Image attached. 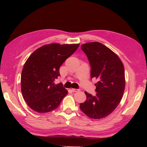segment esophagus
Segmentation results:
<instances>
[{"label": "esophagus", "instance_id": "1", "mask_svg": "<svg viewBox=\"0 0 147 147\" xmlns=\"http://www.w3.org/2000/svg\"><path fill=\"white\" fill-rule=\"evenodd\" d=\"M71 91H72V92H77V91H79V90H77V89H72V90H71Z\"/></svg>", "mask_w": 147, "mask_h": 147}]
</instances>
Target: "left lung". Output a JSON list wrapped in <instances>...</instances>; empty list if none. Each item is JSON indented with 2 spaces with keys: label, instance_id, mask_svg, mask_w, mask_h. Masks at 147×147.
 Masks as SVG:
<instances>
[{
  "label": "left lung",
  "instance_id": "obj_1",
  "mask_svg": "<svg viewBox=\"0 0 147 147\" xmlns=\"http://www.w3.org/2000/svg\"><path fill=\"white\" fill-rule=\"evenodd\" d=\"M91 65V78L98 79L95 96L85 91L86 100L80 104L82 112L92 119H101L112 113L121 102L125 89L124 67L118 56L101 43L82 45Z\"/></svg>",
  "mask_w": 147,
  "mask_h": 147
}]
</instances>
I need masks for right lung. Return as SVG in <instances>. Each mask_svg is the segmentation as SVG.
Here are the masks:
<instances>
[{
    "label": "right lung",
    "mask_w": 147,
    "mask_h": 147,
    "mask_svg": "<svg viewBox=\"0 0 147 147\" xmlns=\"http://www.w3.org/2000/svg\"><path fill=\"white\" fill-rule=\"evenodd\" d=\"M80 44H47L38 48L26 60L21 76V92L29 107L38 113L56 109L67 90L62 83L55 84L59 67L77 50Z\"/></svg>",
    "instance_id": "right-lung-1"
}]
</instances>
